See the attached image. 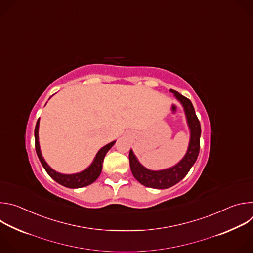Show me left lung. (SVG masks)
Returning <instances> with one entry per match:
<instances>
[{"label":"left lung","instance_id":"8db88e82","mask_svg":"<svg viewBox=\"0 0 253 253\" xmlns=\"http://www.w3.org/2000/svg\"><path fill=\"white\" fill-rule=\"evenodd\" d=\"M170 92L174 94L175 98L183 106L188 128L190 130L189 145L184 157L170 168L155 171L144 167L138 161L132 149L129 153L130 168L135 179L142 185L155 189H166L181 181L195 163L200 149L201 127L191 101L179 94L177 91L170 90Z\"/></svg>","mask_w":253,"mask_h":253}]
</instances>
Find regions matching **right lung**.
Wrapping results in <instances>:
<instances>
[{
	"label": "right lung",
	"instance_id": "obj_1",
	"mask_svg": "<svg viewBox=\"0 0 253 253\" xmlns=\"http://www.w3.org/2000/svg\"><path fill=\"white\" fill-rule=\"evenodd\" d=\"M39 124H40V118L38 119L37 124H36V127H35V147H36V152H37V155L39 157V160L42 163L43 167L45 168L46 172L49 174V176L52 179H54L55 181L58 182L59 184L68 188H81V187L88 186L92 184L94 181H96L102 171V164H103L104 157L107 154V152L111 149V147L114 145L116 141H112L109 144L105 145L104 147H102L97 152L91 165L85 170L78 173H74V174H63L52 169L48 165V163L45 161L44 157L42 156V152L40 149V143H39Z\"/></svg>",
	"mask_w": 253,
	"mask_h": 253
}]
</instances>
